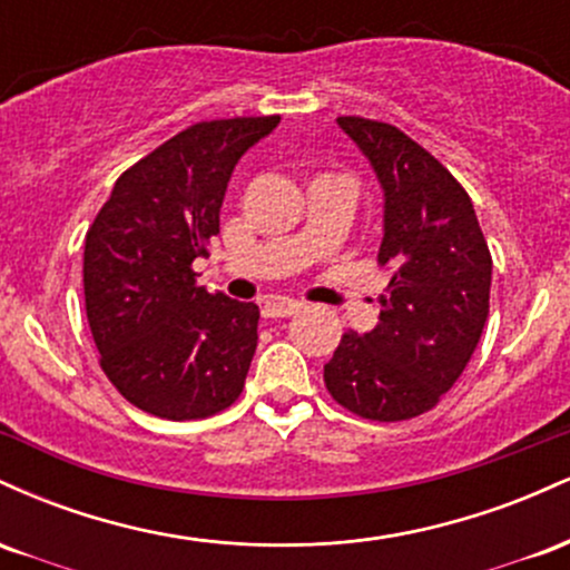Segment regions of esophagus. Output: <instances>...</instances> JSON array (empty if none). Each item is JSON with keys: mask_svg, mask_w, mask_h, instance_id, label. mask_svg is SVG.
<instances>
[{"mask_svg": "<svg viewBox=\"0 0 570 570\" xmlns=\"http://www.w3.org/2000/svg\"><path fill=\"white\" fill-rule=\"evenodd\" d=\"M303 311V303H294V299H273L263 307L265 318H289L294 313Z\"/></svg>", "mask_w": 570, "mask_h": 570, "instance_id": "obj_1", "label": "esophagus"}]
</instances>
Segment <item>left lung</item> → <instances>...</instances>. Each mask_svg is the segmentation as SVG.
Masks as SVG:
<instances>
[{
  "instance_id": "8db88e82",
  "label": "left lung",
  "mask_w": 570,
  "mask_h": 570,
  "mask_svg": "<svg viewBox=\"0 0 570 570\" xmlns=\"http://www.w3.org/2000/svg\"><path fill=\"white\" fill-rule=\"evenodd\" d=\"M383 187L377 263L394 276L381 322L345 332L324 364L332 399L367 421L396 423L436 407L466 370L490 307L488 240L472 198L434 155L389 122L337 117Z\"/></svg>"
}]
</instances>
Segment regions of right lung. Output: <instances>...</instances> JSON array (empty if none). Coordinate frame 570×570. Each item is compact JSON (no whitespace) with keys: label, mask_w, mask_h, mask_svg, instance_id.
I'll return each instance as SVG.
<instances>
[{"label":"right lung","mask_w":570,"mask_h":570,"mask_svg":"<svg viewBox=\"0 0 570 570\" xmlns=\"http://www.w3.org/2000/svg\"><path fill=\"white\" fill-rule=\"evenodd\" d=\"M281 122H195L122 171L85 235V313L104 375L134 407L195 421L230 407L257 351L259 307L198 286L235 163Z\"/></svg>","instance_id":"add662e5"}]
</instances>
